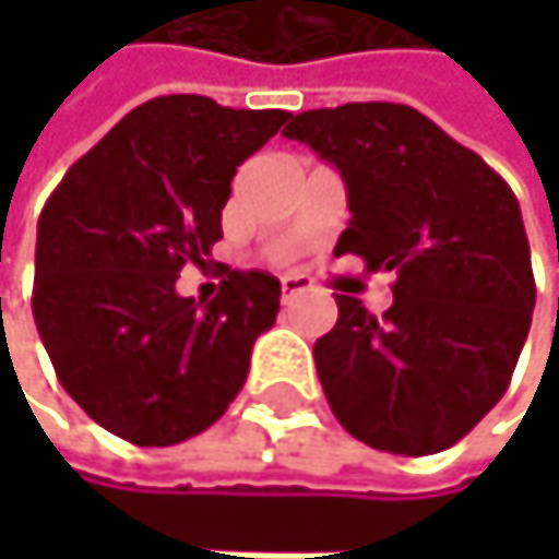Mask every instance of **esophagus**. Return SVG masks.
I'll use <instances>...</instances> for the list:
<instances>
[{
  "instance_id": "esophagus-1",
  "label": "esophagus",
  "mask_w": 559,
  "mask_h": 559,
  "mask_svg": "<svg viewBox=\"0 0 559 559\" xmlns=\"http://www.w3.org/2000/svg\"><path fill=\"white\" fill-rule=\"evenodd\" d=\"M305 292H311V282L305 274H285L282 277V298L285 301H292V298H298V295H305Z\"/></svg>"
}]
</instances>
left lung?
<instances>
[{
    "label": "left lung",
    "instance_id": "left-lung-1",
    "mask_svg": "<svg viewBox=\"0 0 559 559\" xmlns=\"http://www.w3.org/2000/svg\"><path fill=\"white\" fill-rule=\"evenodd\" d=\"M285 136L345 180L335 254L395 274L382 318L335 295V329L314 342L332 413L382 453H442L503 399L530 332L536 285L513 190L402 103L308 110Z\"/></svg>",
    "mask_w": 559,
    "mask_h": 559
}]
</instances>
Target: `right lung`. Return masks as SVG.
I'll list each match as a JSON object with an SVG mask.
<instances>
[{
  "label": "right lung",
  "instance_id": "right-lung-1",
  "mask_svg": "<svg viewBox=\"0 0 559 559\" xmlns=\"http://www.w3.org/2000/svg\"><path fill=\"white\" fill-rule=\"evenodd\" d=\"M288 117L194 93L146 99L49 194L33 318L62 389L106 432L174 445L214 426L241 392L282 282L227 271L204 305L180 298L177 277L221 241L234 174Z\"/></svg>",
  "mask_w": 559,
  "mask_h": 559
}]
</instances>
